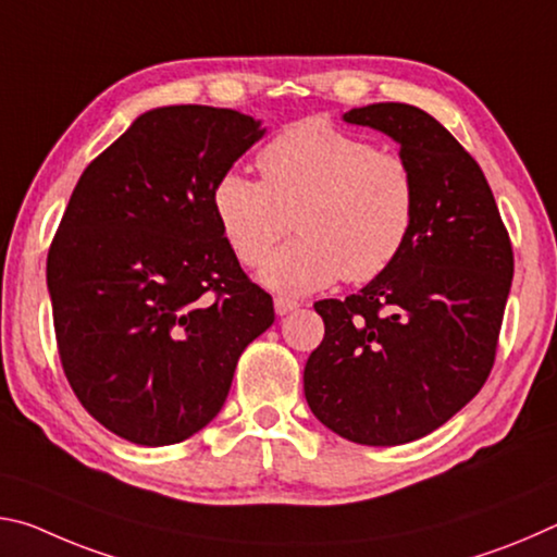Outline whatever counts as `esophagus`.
<instances>
[{"instance_id":"esophagus-1","label":"esophagus","mask_w":557,"mask_h":557,"mask_svg":"<svg viewBox=\"0 0 557 557\" xmlns=\"http://www.w3.org/2000/svg\"><path fill=\"white\" fill-rule=\"evenodd\" d=\"M299 307L297 299H289V297H275V312L280 317H285L289 312H295V309Z\"/></svg>"}]
</instances>
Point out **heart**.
<instances>
[{"instance_id": "b5f03b06", "label": "heart", "mask_w": 557, "mask_h": 557, "mask_svg": "<svg viewBox=\"0 0 557 557\" xmlns=\"http://www.w3.org/2000/svg\"><path fill=\"white\" fill-rule=\"evenodd\" d=\"M260 182L225 172L211 211L245 268H260L274 245L302 233L270 259L262 282L307 295L336 280L371 282L395 265L418 221V178L398 152L322 117L282 129L258 154Z\"/></svg>"}]
</instances>
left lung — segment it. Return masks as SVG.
Returning a JSON list of instances; mask_svg holds the SVG:
<instances>
[{
    "label": "left lung",
    "mask_w": 557,
    "mask_h": 557,
    "mask_svg": "<svg viewBox=\"0 0 557 557\" xmlns=\"http://www.w3.org/2000/svg\"><path fill=\"white\" fill-rule=\"evenodd\" d=\"M400 145L418 221L391 270L346 299L314 301L324 338L305 366L319 422L358 445L420 440L482 391L513 280L511 238L486 176L425 110L373 102L344 115Z\"/></svg>",
    "instance_id": "left-lung-1"
}]
</instances>
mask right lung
<instances>
[{"label":"right lung","mask_w":557,"mask_h":557,"mask_svg":"<svg viewBox=\"0 0 557 557\" xmlns=\"http://www.w3.org/2000/svg\"><path fill=\"white\" fill-rule=\"evenodd\" d=\"M262 132L228 108L149 110L73 188L46 260L55 344L75 398L122 440L164 447L209 425L275 322L211 211Z\"/></svg>","instance_id":"obj_1"}]
</instances>
